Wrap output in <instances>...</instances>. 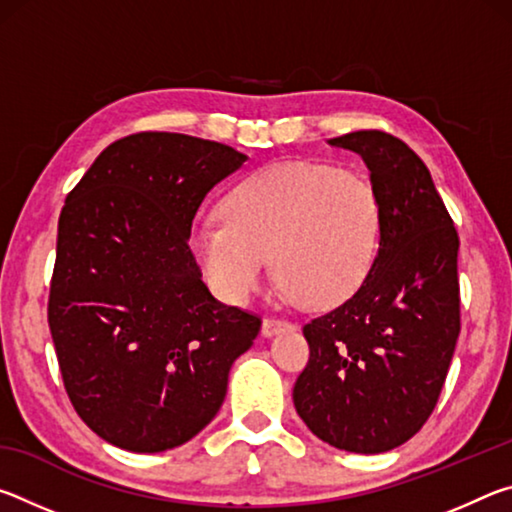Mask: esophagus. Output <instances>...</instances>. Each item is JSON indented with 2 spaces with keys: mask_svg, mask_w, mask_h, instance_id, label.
<instances>
[{
  "mask_svg": "<svg viewBox=\"0 0 512 512\" xmlns=\"http://www.w3.org/2000/svg\"><path fill=\"white\" fill-rule=\"evenodd\" d=\"M293 325L287 323V320L282 318H266L262 323V336H266V339H271V336L284 332V329H291Z\"/></svg>",
  "mask_w": 512,
  "mask_h": 512,
  "instance_id": "1",
  "label": "esophagus"
}]
</instances>
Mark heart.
<instances>
[{
    "label": "heart",
    "mask_w": 512,
    "mask_h": 512,
    "mask_svg": "<svg viewBox=\"0 0 512 512\" xmlns=\"http://www.w3.org/2000/svg\"><path fill=\"white\" fill-rule=\"evenodd\" d=\"M223 223L201 221L189 253L216 296L244 305L271 255L282 289L311 309L348 300L379 246V203L368 180L327 164L259 169L230 189Z\"/></svg>",
    "instance_id": "1"
}]
</instances>
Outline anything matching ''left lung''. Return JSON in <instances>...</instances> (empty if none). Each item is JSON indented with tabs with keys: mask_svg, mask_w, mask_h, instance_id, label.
Masks as SVG:
<instances>
[{
	"mask_svg": "<svg viewBox=\"0 0 512 512\" xmlns=\"http://www.w3.org/2000/svg\"><path fill=\"white\" fill-rule=\"evenodd\" d=\"M329 144L361 155L379 203L366 280L305 325L309 363L293 404L323 443L381 454L422 429L461 332L458 235L431 173L397 137L357 131Z\"/></svg>",
	"mask_w": 512,
	"mask_h": 512,
	"instance_id": "left-lung-1",
	"label": "left lung"
}]
</instances>
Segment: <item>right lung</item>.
<instances>
[{
  "mask_svg": "<svg viewBox=\"0 0 512 512\" xmlns=\"http://www.w3.org/2000/svg\"><path fill=\"white\" fill-rule=\"evenodd\" d=\"M246 160L201 137L137 133L67 194L49 329L69 400L110 445L155 454L192 440L259 334L262 320L216 300L189 253L198 207Z\"/></svg>",
  "mask_w": 512,
  "mask_h": 512,
  "instance_id": "obj_1",
  "label": "right lung"
}]
</instances>
